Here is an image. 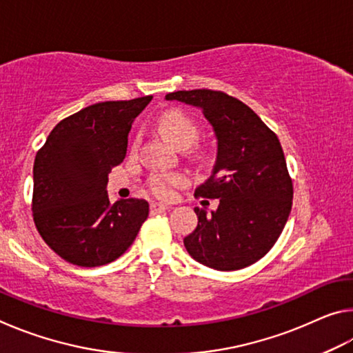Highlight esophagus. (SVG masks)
<instances>
[{
	"mask_svg": "<svg viewBox=\"0 0 353 353\" xmlns=\"http://www.w3.org/2000/svg\"><path fill=\"white\" fill-rule=\"evenodd\" d=\"M170 205H165V204H159V202H152L151 204V213H160V212H165V210H170Z\"/></svg>",
	"mask_w": 353,
	"mask_h": 353,
	"instance_id": "obj_1",
	"label": "esophagus"
}]
</instances>
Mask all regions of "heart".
I'll return each instance as SVG.
<instances>
[{
  "instance_id": "obj_1",
  "label": "heart",
  "mask_w": 353,
  "mask_h": 353,
  "mask_svg": "<svg viewBox=\"0 0 353 353\" xmlns=\"http://www.w3.org/2000/svg\"><path fill=\"white\" fill-rule=\"evenodd\" d=\"M159 130L176 148L191 146L198 139V126L193 119L179 110H168L160 115L157 121ZM188 179L182 172H172V174L154 176L151 181V191L160 199H170L174 188L183 187Z\"/></svg>"
}]
</instances>
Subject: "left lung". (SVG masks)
Returning <instances> with one entry per match:
<instances>
[{
	"label": "left lung",
	"instance_id": "1",
	"mask_svg": "<svg viewBox=\"0 0 353 353\" xmlns=\"http://www.w3.org/2000/svg\"><path fill=\"white\" fill-rule=\"evenodd\" d=\"M166 101L199 109L216 139L210 177L196 196L219 199L208 216L196 207L198 225L183 238L196 261L218 271H235L265 256L288 221L292 183L277 135L236 98L214 90H181Z\"/></svg>",
	"mask_w": 353,
	"mask_h": 353
}]
</instances>
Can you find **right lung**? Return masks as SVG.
Here are the masks:
<instances>
[{"mask_svg": "<svg viewBox=\"0 0 353 353\" xmlns=\"http://www.w3.org/2000/svg\"><path fill=\"white\" fill-rule=\"evenodd\" d=\"M152 97L105 101L62 119L34 162V223L57 255L103 266L129 249L149 214L145 199L109 201L107 182L123 162L134 119Z\"/></svg>", "mask_w": 353, "mask_h": 353, "instance_id": "obj_1", "label": "right lung"}]
</instances>
